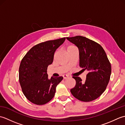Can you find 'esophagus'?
<instances>
[{"instance_id": "obj_1", "label": "esophagus", "mask_w": 125, "mask_h": 125, "mask_svg": "<svg viewBox=\"0 0 125 125\" xmlns=\"http://www.w3.org/2000/svg\"><path fill=\"white\" fill-rule=\"evenodd\" d=\"M68 77H69V76L67 75H63V78H64V79H67Z\"/></svg>"}]
</instances>
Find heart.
Returning <instances> with one entry per match:
<instances>
[{
	"instance_id": "b5f03b06",
	"label": "heart",
	"mask_w": 125,
	"mask_h": 125,
	"mask_svg": "<svg viewBox=\"0 0 125 125\" xmlns=\"http://www.w3.org/2000/svg\"><path fill=\"white\" fill-rule=\"evenodd\" d=\"M73 47H75V46H73V45H69V46L67 47V49L71 48H73Z\"/></svg>"
}]
</instances>
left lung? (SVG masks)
<instances>
[{
  "label": "left lung",
  "mask_w": 125,
  "mask_h": 125,
  "mask_svg": "<svg viewBox=\"0 0 125 125\" xmlns=\"http://www.w3.org/2000/svg\"><path fill=\"white\" fill-rule=\"evenodd\" d=\"M78 47L79 66L89 71L85 83L79 77H73L76 85L70 90L74 97L82 102L96 99L105 91L109 82L111 65L103 47L97 42L82 36L67 38Z\"/></svg>",
  "instance_id": "obj_1"
}]
</instances>
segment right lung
<instances>
[{"label":"right lung","mask_w":125,"mask_h":125,"mask_svg":"<svg viewBox=\"0 0 125 125\" xmlns=\"http://www.w3.org/2000/svg\"><path fill=\"white\" fill-rule=\"evenodd\" d=\"M65 38L47 41L35 45L29 50L21 62L19 78L23 94L36 105H44L54 97L56 87L63 77H52L47 73L52 64L54 53Z\"/></svg>","instance_id":"add662e5"}]
</instances>
